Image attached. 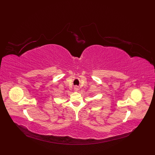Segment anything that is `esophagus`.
<instances>
[{"label": "esophagus", "mask_w": 155, "mask_h": 155, "mask_svg": "<svg viewBox=\"0 0 155 155\" xmlns=\"http://www.w3.org/2000/svg\"><path fill=\"white\" fill-rule=\"evenodd\" d=\"M74 90H75V91H77L78 90V88L77 86H75V87H74Z\"/></svg>", "instance_id": "obj_1"}]
</instances>
